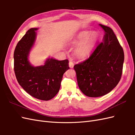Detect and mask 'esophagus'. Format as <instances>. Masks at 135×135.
<instances>
[{
    "instance_id": "34e87169",
    "label": "esophagus",
    "mask_w": 135,
    "mask_h": 135,
    "mask_svg": "<svg viewBox=\"0 0 135 135\" xmlns=\"http://www.w3.org/2000/svg\"><path fill=\"white\" fill-rule=\"evenodd\" d=\"M69 67H70V68H73V67H74V63H73V62H72V61H69Z\"/></svg>"
}]
</instances>
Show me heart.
<instances>
[{
	"label": "heart",
	"mask_w": 135,
	"mask_h": 135,
	"mask_svg": "<svg viewBox=\"0 0 135 135\" xmlns=\"http://www.w3.org/2000/svg\"><path fill=\"white\" fill-rule=\"evenodd\" d=\"M98 40V35L96 32H92L88 31H83L76 36L73 40V43L78 44L75 52L77 56L80 57H86L91 54L93 48Z\"/></svg>",
	"instance_id": "b5f03b06"
}]
</instances>
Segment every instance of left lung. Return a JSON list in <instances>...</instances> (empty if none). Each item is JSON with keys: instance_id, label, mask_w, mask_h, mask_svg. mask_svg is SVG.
Instances as JSON below:
<instances>
[{"instance_id": "obj_1", "label": "left lung", "mask_w": 135, "mask_h": 135, "mask_svg": "<svg viewBox=\"0 0 135 135\" xmlns=\"http://www.w3.org/2000/svg\"><path fill=\"white\" fill-rule=\"evenodd\" d=\"M105 31L103 42L91 56L74 65L78 84L85 96H103L115 88L120 80L124 52L111 28L101 24Z\"/></svg>"}]
</instances>
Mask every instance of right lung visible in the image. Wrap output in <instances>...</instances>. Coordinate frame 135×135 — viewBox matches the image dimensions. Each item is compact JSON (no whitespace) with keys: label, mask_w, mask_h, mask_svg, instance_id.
Returning <instances> with one entry per match:
<instances>
[{"label":"right lung","mask_w":135,"mask_h":135,"mask_svg":"<svg viewBox=\"0 0 135 135\" xmlns=\"http://www.w3.org/2000/svg\"><path fill=\"white\" fill-rule=\"evenodd\" d=\"M38 29L30 28L18 42L14 52V70L19 84L27 93L37 99L48 101L59 92L63 75L69 69V61L48 58L44 65H31L28 56Z\"/></svg>","instance_id":"add662e5"}]
</instances>
